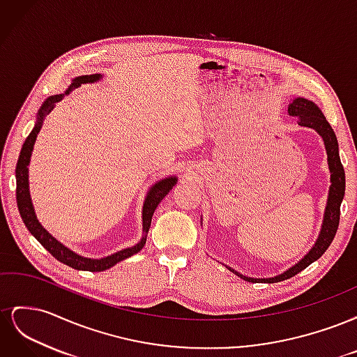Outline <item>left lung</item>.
<instances>
[{
    "instance_id": "1",
    "label": "left lung",
    "mask_w": 357,
    "mask_h": 357,
    "mask_svg": "<svg viewBox=\"0 0 357 357\" xmlns=\"http://www.w3.org/2000/svg\"><path fill=\"white\" fill-rule=\"evenodd\" d=\"M287 113L289 116L296 117L298 125L314 129V131L323 138V143H325L326 153H328V165L331 171V188H329V197L326 202L325 215H323L321 229L314 245L311 247V250L302 257L298 264L289 268L283 274L271 277V278H253V277L243 275L238 271L232 269L231 266H228L229 271L241 277L248 283H257V282L278 283V282H283V280L296 275L298 273L302 271V269H305L308 265L317 261V259L328 250V247L331 245L340 225V208H341V202L345 192V174H344V167L341 164L340 153H338L337 135H335L332 126L326 121L325 114H323L319 107L310 100L295 98L294 101H290L287 107Z\"/></svg>"
}]
</instances>
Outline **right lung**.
Here are the masks:
<instances>
[{"label": "right lung", "instance_id": "1", "mask_svg": "<svg viewBox=\"0 0 357 357\" xmlns=\"http://www.w3.org/2000/svg\"><path fill=\"white\" fill-rule=\"evenodd\" d=\"M101 77H102L101 74L79 75V77H75L73 80V83L70 84V88L66 92L59 93V95H52L45 102H43V105L40 107V110L37 113L36 126L32 128L31 134L26 137L25 143L22 146V150H20L17 165H16V201H17V208H19V213H20V218H22L28 231L32 235H34L36 240L43 247H45L53 257L58 259L59 262L66 264V265H68L74 269H80V271H91V273L105 271V269L112 268L117 262L123 261V259H126V257H131L132 255H135V253L142 250V248L146 244L147 232L150 229V223H152V218H153V213L158 207V204L168 195V192L177 183V177L171 176V177L159 180L156 185L150 188L147 197L144 199V205H143V238L132 247L123 248V250H121V252H116L110 256H105V257H101V259L84 257V256H80L75 252L70 250L68 247L61 244L55 238V236H52L45 228H43L41 223L37 220V215H36L34 207H32L31 195H29L28 165H29L32 149H34L36 138L40 132L43 121H45V117L53 110V107L56 105V102H59L63 98V96L68 95L73 89L79 88V86H82L84 83L98 82V80H101Z\"/></svg>", "mask_w": 357, "mask_h": 357}]
</instances>
